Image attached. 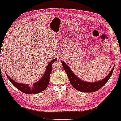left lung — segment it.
Instances as JSON below:
<instances>
[{
	"instance_id": "obj_1",
	"label": "left lung",
	"mask_w": 121,
	"mask_h": 121,
	"mask_svg": "<svg viewBox=\"0 0 121 121\" xmlns=\"http://www.w3.org/2000/svg\"><path fill=\"white\" fill-rule=\"evenodd\" d=\"M63 67L65 71L67 73L69 79L73 87L78 91L83 92H93L99 90L102 87L104 86L106 83L108 81L110 77L112 75L113 70H114V66H113L112 70L111 71L109 74L106 76L104 79L98 82H86L78 78L72 71L69 67L68 65L63 61H61Z\"/></svg>"
}]
</instances>
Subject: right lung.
<instances>
[{"instance_id":"1","label":"right lung","mask_w":121,"mask_h":121,"mask_svg":"<svg viewBox=\"0 0 121 121\" xmlns=\"http://www.w3.org/2000/svg\"><path fill=\"white\" fill-rule=\"evenodd\" d=\"M56 61H57V59H54L49 62L47 67L46 71L41 79H40L38 82L35 83L32 86H30V85L28 86L26 84L16 82L6 74L7 77L11 83L17 89H18L19 90L23 93L28 94L39 93L46 90L47 86H48L50 80V75L52 70V66L53 62Z\"/></svg>"}]
</instances>
